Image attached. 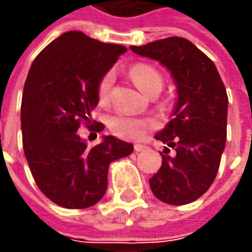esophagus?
<instances>
[{"instance_id": "esophagus-1", "label": "esophagus", "mask_w": 252, "mask_h": 252, "mask_svg": "<svg viewBox=\"0 0 252 252\" xmlns=\"http://www.w3.org/2000/svg\"><path fill=\"white\" fill-rule=\"evenodd\" d=\"M133 149H135V152H142V150L146 149V146H145V145H140V143H135V145H133Z\"/></svg>"}]
</instances>
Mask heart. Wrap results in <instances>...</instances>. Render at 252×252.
Wrapping results in <instances>:
<instances>
[{
  "label": "heart",
  "mask_w": 252,
  "mask_h": 252,
  "mask_svg": "<svg viewBox=\"0 0 252 252\" xmlns=\"http://www.w3.org/2000/svg\"><path fill=\"white\" fill-rule=\"evenodd\" d=\"M129 74L135 84L145 94H149L155 88H162L161 73L153 66L146 63H138L129 68ZM114 76L112 71L106 73L97 84V97L100 103H107L112 95ZM150 126V121L129 116L126 113H116L109 119V128L116 136L123 139H138Z\"/></svg>",
  "instance_id": "1"
}]
</instances>
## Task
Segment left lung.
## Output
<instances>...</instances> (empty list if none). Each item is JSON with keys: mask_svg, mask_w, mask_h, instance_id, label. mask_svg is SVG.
I'll use <instances>...</instances> for the list:
<instances>
[{"mask_svg": "<svg viewBox=\"0 0 252 252\" xmlns=\"http://www.w3.org/2000/svg\"><path fill=\"white\" fill-rule=\"evenodd\" d=\"M131 49L168 68L178 91L174 119L156 135L168 148L149 179L150 189L167 204H189L210 189L218 174L226 143L225 85L214 62L186 38L168 37ZM169 147L174 149L171 155Z\"/></svg>", "mask_w": 252, "mask_h": 252, "instance_id": "left-lung-1", "label": "left lung"}]
</instances>
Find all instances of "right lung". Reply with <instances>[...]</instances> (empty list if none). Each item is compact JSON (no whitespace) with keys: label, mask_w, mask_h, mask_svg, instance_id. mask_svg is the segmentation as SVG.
Listing matches in <instances>:
<instances>
[{"label":"right lung","mask_w":252,"mask_h":252,"mask_svg":"<svg viewBox=\"0 0 252 252\" xmlns=\"http://www.w3.org/2000/svg\"><path fill=\"white\" fill-rule=\"evenodd\" d=\"M126 48L104 44L81 32H63L32 62L22 96V136L26 160L40 190L64 208L96 204L107 189L110 162L132 153L133 146L112 135L92 149L77 132L92 121L97 84Z\"/></svg>","instance_id":"obj_1"}]
</instances>
